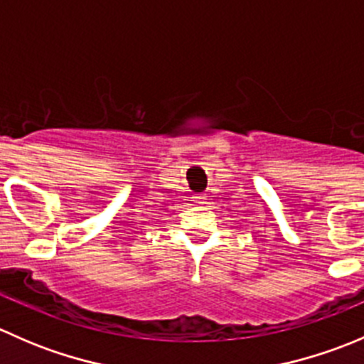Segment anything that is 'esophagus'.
<instances>
[{
    "label": "esophagus",
    "instance_id": "34e87169",
    "mask_svg": "<svg viewBox=\"0 0 364 364\" xmlns=\"http://www.w3.org/2000/svg\"><path fill=\"white\" fill-rule=\"evenodd\" d=\"M193 200H196V204H204V193H196V196H193Z\"/></svg>",
    "mask_w": 364,
    "mask_h": 364
}]
</instances>
